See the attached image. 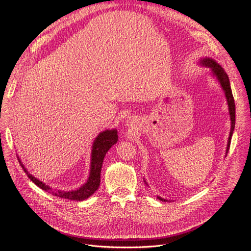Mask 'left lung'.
I'll use <instances>...</instances> for the list:
<instances>
[{
    "label": "left lung",
    "mask_w": 251,
    "mask_h": 251,
    "mask_svg": "<svg viewBox=\"0 0 251 251\" xmlns=\"http://www.w3.org/2000/svg\"><path fill=\"white\" fill-rule=\"evenodd\" d=\"M201 64L206 67H209L212 75L216 76L219 80V82L221 83L225 94H226V98L227 101V105H228V110H229V115H230V121H231V127H230V132H229V137H228V141H227V147H226V154L229 150V146H230V141H231V136L234 130V126H235V104H234V99H233V95L231 92V88H230V83H229V78L227 76V75L226 74V71L224 70V68L214 61L211 58H202L201 59ZM158 199L162 201H167V200L158 197Z\"/></svg>",
    "instance_id": "obj_1"
}]
</instances>
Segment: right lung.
I'll return each mask as SVG.
<instances>
[{
    "instance_id": "add662e5",
    "label": "right lung",
    "mask_w": 251,
    "mask_h": 251,
    "mask_svg": "<svg viewBox=\"0 0 251 251\" xmlns=\"http://www.w3.org/2000/svg\"><path fill=\"white\" fill-rule=\"evenodd\" d=\"M118 135L117 130H105L101 132L94 140L93 146H92V152H91V165H90V174L87 182L81 186L79 189L70 191V192H64L60 190H53L45 183L39 181L37 177H34L32 175H30L25 166L22 164L21 160L19 159V162L28 176L29 180L37 185L42 190H45L46 192H49L50 194L66 200L71 201H84L90 196H92L100 185V174H101V168L102 163L104 160V157L108 150L117 143Z\"/></svg>"
}]
</instances>
